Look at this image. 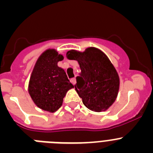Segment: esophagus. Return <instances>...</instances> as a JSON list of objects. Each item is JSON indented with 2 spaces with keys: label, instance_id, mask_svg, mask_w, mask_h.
Returning a JSON list of instances; mask_svg holds the SVG:
<instances>
[{
  "label": "esophagus",
  "instance_id": "obj_1",
  "mask_svg": "<svg viewBox=\"0 0 153 153\" xmlns=\"http://www.w3.org/2000/svg\"><path fill=\"white\" fill-rule=\"evenodd\" d=\"M70 82H71V83H73V85H75L76 83V78H75V77L72 78V79H70Z\"/></svg>",
  "mask_w": 153,
  "mask_h": 153
}]
</instances>
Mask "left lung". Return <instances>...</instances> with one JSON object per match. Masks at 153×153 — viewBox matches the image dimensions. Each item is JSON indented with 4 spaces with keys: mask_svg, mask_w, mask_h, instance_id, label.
Returning a JSON list of instances; mask_svg holds the SVG:
<instances>
[{
    "mask_svg": "<svg viewBox=\"0 0 153 153\" xmlns=\"http://www.w3.org/2000/svg\"><path fill=\"white\" fill-rule=\"evenodd\" d=\"M67 57L79 64L81 73L74 86L85 106L94 112L106 110L116 100L120 88L119 75L109 58L95 47L83 53L70 51Z\"/></svg>",
    "mask_w": 153,
    "mask_h": 153,
    "instance_id": "8db88e82",
    "label": "left lung"
}]
</instances>
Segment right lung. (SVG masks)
I'll list each match as a JSON object with an SVG mask.
<instances>
[{"mask_svg":"<svg viewBox=\"0 0 153 153\" xmlns=\"http://www.w3.org/2000/svg\"><path fill=\"white\" fill-rule=\"evenodd\" d=\"M63 59L55 50H47L38 58L31 74L30 96L36 106L45 111H56L67 92L74 87L64 70L57 66Z\"/></svg>","mask_w":153,"mask_h":153,"instance_id":"right-lung-1","label":"right lung"}]
</instances>
